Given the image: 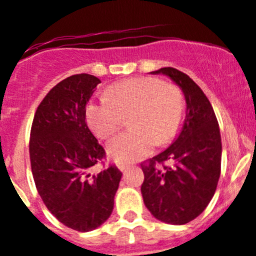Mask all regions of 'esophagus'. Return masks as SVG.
Wrapping results in <instances>:
<instances>
[{
  "instance_id": "obj_1",
  "label": "esophagus",
  "mask_w": 256,
  "mask_h": 256,
  "mask_svg": "<svg viewBox=\"0 0 256 256\" xmlns=\"http://www.w3.org/2000/svg\"><path fill=\"white\" fill-rule=\"evenodd\" d=\"M118 168H119L120 171H125V170L128 169V165H126V164H119V165H118Z\"/></svg>"
}]
</instances>
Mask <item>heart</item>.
<instances>
[{"instance_id": "heart-1", "label": "heart", "mask_w": 256, "mask_h": 256, "mask_svg": "<svg viewBox=\"0 0 256 256\" xmlns=\"http://www.w3.org/2000/svg\"><path fill=\"white\" fill-rule=\"evenodd\" d=\"M131 132L120 134L106 144L108 156L118 164H130L178 136L186 115V102L178 88L156 78L120 81L106 96L90 102L86 119L100 138H108L122 128L124 118L132 115Z\"/></svg>"}]
</instances>
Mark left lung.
<instances>
[{"instance_id": "1", "label": "left lung", "mask_w": 256, "mask_h": 256, "mask_svg": "<svg viewBox=\"0 0 256 256\" xmlns=\"http://www.w3.org/2000/svg\"><path fill=\"white\" fill-rule=\"evenodd\" d=\"M150 74L165 75L181 88L186 115L175 141L142 165L141 193L156 220L184 224L200 215L214 196L221 171L220 128L209 100L188 75L170 66ZM165 161L169 167L158 166Z\"/></svg>"}]
</instances>
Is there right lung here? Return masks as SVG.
I'll use <instances>...</instances> for the list:
<instances>
[{"instance_id":"1","label":"right lung","mask_w":256,"mask_h":256,"mask_svg":"<svg viewBox=\"0 0 256 256\" xmlns=\"http://www.w3.org/2000/svg\"><path fill=\"white\" fill-rule=\"evenodd\" d=\"M100 82L90 74L60 81L38 106L30 134L38 194L50 214L78 232L96 230L108 220L122 175L114 165L91 172L106 156L86 124V104Z\"/></svg>"}]
</instances>
